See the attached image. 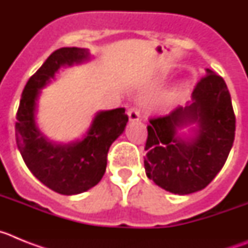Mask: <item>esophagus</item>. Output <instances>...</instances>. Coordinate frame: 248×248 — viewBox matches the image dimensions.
Returning <instances> with one entry per match:
<instances>
[{
    "mask_svg": "<svg viewBox=\"0 0 248 248\" xmlns=\"http://www.w3.org/2000/svg\"><path fill=\"white\" fill-rule=\"evenodd\" d=\"M128 117L130 122H137L140 119V113L137 108H130L128 110Z\"/></svg>",
    "mask_w": 248,
    "mask_h": 248,
    "instance_id": "34e87169",
    "label": "esophagus"
}]
</instances>
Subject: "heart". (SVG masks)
<instances>
[{"label":"heart","mask_w":248,"mask_h":248,"mask_svg":"<svg viewBox=\"0 0 248 248\" xmlns=\"http://www.w3.org/2000/svg\"><path fill=\"white\" fill-rule=\"evenodd\" d=\"M181 87H183V89H186V88H187V87H189V84H187V83H184V84L181 85Z\"/></svg>","instance_id":"heart-1"}]
</instances>
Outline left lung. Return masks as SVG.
Masks as SVG:
<instances>
[{
	"instance_id": "8db88e82",
	"label": "left lung",
	"mask_w": 248,
	"mask_h": 248,
	"mask_svg": "<svg viewBox=\"0 0 248 248\" xmlns=\"http://www.w3.org/2000/svg\"><path fill=\"white\" fill-rule=\"evenodd\" d=\"M149 122L146 176L172 194L205 189L225 165L235 140L231 95L222 77L211 69L196 84L191 102ZM187 126L189 135L181 131Z\"/></svg>"
}]
</instances>
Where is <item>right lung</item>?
I'll list each match as a JSON object with an SVG mask.
<instances>
[{"label":"right lung","instance_id":"add662e5","mask_svg":"<svg viewBox=\"0 0 248 248\" xmlns=\"http://www.w3.org/2000/svg\"><path fill=\"white\" fill-rule=\"evenodd\" d=\"M88 61L91 53L85 48L54 50L28 79L17 111L16 143L26 165L43 185L62 195L82 194L102 180L109 148L128 123L124 108L98 111L82 139L68 144L52 141L38 128L36 119L41 91L61 68Z\"/></svg>","mask_w":248,"mask_h":248}]
</instances>
